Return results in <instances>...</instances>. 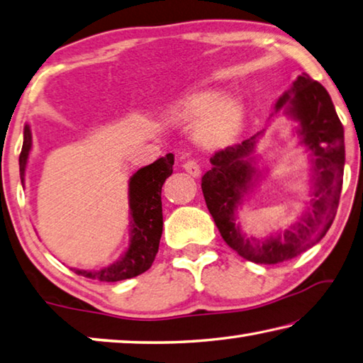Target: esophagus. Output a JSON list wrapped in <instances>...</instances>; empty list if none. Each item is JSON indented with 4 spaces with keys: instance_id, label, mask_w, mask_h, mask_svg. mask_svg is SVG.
Here are the masks:
<instances>
[{
    "instance_id": "1",
    "label": "esophagus",
    "mask_w": 363,
    "mask_h": 363,
    "mask_svg": "<svg viewBox=\"0 0 363 363\" xmlns=\"http://www.w3.org/2000/svg\"><path fill=\"white\" fill-rule=\"evenodd\" d=\"M183 169H185L191 177L201 175V167H199V164L194 161V159H188V161L183 162Z\"/></svg>"
}]
</instances>
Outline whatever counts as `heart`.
Segmentation results:
<instances>
[{
    "instance_id": "heart-1",
    "label": "heart",
    "mask_w": 363,
    "mask_h": 363,
    "mask_svg": "<svg viewBox=\"0 0 363 363\" xmlns=\"http://www.w3.org/2000/svg\"><path fill=\"white\" fill-rule=\"evenodd\" d=\"M199 117L196 138L206 146H218L238 132L242 121V106L238 100H225L220 104L218 94L202 92L188 97L174 108V118L178 121H194Z\"/></svg>"
}]
</instances>
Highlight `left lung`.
Returning <instances> with one entry per match:
<instances>
[{
    "instance_id": "left-lung-1",
    "label": "left lung",
    "mask_w": 363,
    "mask_h": 363,
    "mask_svg": "<svg viewBox=\"0 0 363 363\" xmlns=\"http://www.w3.org/2000/svg\"><path fill=\"white\" fill-rule=\"evenodd\" d=\"M290 104L289 114L300 123L301 143L313 157V199L308 212L290 230L264 240L249 239L236 225V211L250 188L255 169L250 155L257 135L215 151L212 169L202 177V193L221 238L240 257L258 264H277L306 252L325 236L340 204L345 174V129L320 82L298 76L290 91L277 100L276 110Z\"/></svg>"
}]
</instances>
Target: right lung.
Listing matches in <instances>:
<instances>
[{"label":"right lung","mask_w":363,"mask_h":363,"mask_svg":"<svg viewBox=\"0 0 363 363\" xmlns=\"http://www.w3.org/2000/svg\"><path fill=\"white\" fill-rule=\"evenodd\" d=\"M31 150V132L28 124L23 127V145L18 165L23 185L25 167ZM174 155L169 152L132 175L129 182L130 206V242L129 249L116 263L99 271H79L76 274L100 282H118L140 276L148 271L155 262L162 234V202L161 189L165 178L174 172Z\"/></svg>","instance_id":"obj_1"}]
</instances>
